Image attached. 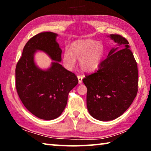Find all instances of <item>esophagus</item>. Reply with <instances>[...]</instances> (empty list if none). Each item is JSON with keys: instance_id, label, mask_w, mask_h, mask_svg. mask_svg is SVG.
Here are the masks:
<instances>
[{"instance_id": "obj_1", "label": "esophagus", "mask_w": 151, "mask_h": 151, "mask_svg": "<svg viewBox=\"0 0 151 151\" xmlns=\"http://www.w3.org/2000/svg\"><path fill=\"white\" fill-rule=\"evenodd\" d=\"M77 78L78 79V83L79 84H81L82 82H83V76H81V75H78L77 76Z\"/></svg>"}]
</instances>
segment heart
I'll return each instance as SVG.
<instances>
[{"mask_svg":"<svg viewBox=\"0 0 151 151\" xmlns=\"http://www.w3.org/2000/svg\"><path fill=\"white\" fill-rule=\"evenodd\" d=\"M70 50H65L63 56L64 65L68 70L72 69L76 59H78L82 70L93 71L100 66L104 55L103 45L93 39L76 40L71 44Z\"/></svg>","mask_w":151,"mask_h":151,"instance_id":"1","label":"heart"}]
</instances>
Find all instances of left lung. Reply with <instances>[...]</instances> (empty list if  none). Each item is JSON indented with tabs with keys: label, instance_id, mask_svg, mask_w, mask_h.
<instances>
[{
	"label": "left lung",
	"instance_id": "left-lung-1",
	"mask_svg": "<svg viewBox=\"0 0 151 151\" xmlns=\"http://www.w3.org/2000/svg\"><path fill=\"white\" fill-rule=\"evenodd\" d=\"M119 47L112 48L95 73L83 79L87 88L86 105L93 118L109 121L122 115L138 92V68L128 40L110 35Z\"/></svg>",
	"mask_w": 151,
	"mask_h": 151
}]
</instances>
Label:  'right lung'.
Here are the masks:
<instances>
[{
  "mask_svg": "<svg viewBox=\"0 0 151 151\" xmlns=\"http://www.w3.org/2000/svg\"><path fill=\"white\" fill-rule=\"evenodd\" d=\"M57 36L43 32L32 37L25 45L15 70L17 91L24 106L38 118L48 121L62 114L68 93L78 83L75 74L59 63L62 50L56 40ZM37 50L55 60L47 70L35 65L34 55Z\"/></svg>",
  "mask_w": 151,
  "mask_h": 151,
  "instance_id": "right-lung-1",
  "label": "right lung"
}]
</instances>
